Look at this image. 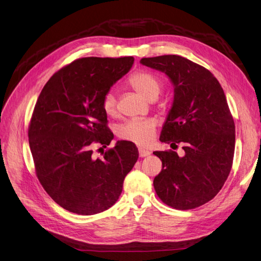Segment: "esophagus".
I'll return each mask as SVG.
<instances>
[{
	"label": "esophagus",
	"mask_w": 261,
	"mask_h": 261,
	"mask_svg": "<svg viewBox=\"0 0 261 261\" xmlns=\"http://www.w3.org/2000/svg\"><path fill=\"white\" fill-rule=\"evenodd\" d=\"M138 151H139V155H140L141 158H145V156H148V155L151 154V152H150L149 150L144 149V148H139Z\"/></svg>",
	"instance_id": "1"
}]
</instances>
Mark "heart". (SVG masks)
I'll return each instance as SVG.
<instances>
[{"label": "heart", "mask_w": 261, "mask_h": 261, "mask_svg": "<svg viewBox=\"0 0 261 261\" xmlns=\"http://www.w3.org/2000/svg\"><path fill=\"white\" fill-rule=\"evenodd\" d=\"M129 84L145 99L150 100L159 96L162 84L159 78L149 72H138L129 78ZM102 108L108 115L116 112L117 101L113 90H109L103 97ZM118 136L140 146L149 145L155 135V123L152 120H129L118 127Z\"/></svg>", "instance_id": "heart-1"}]
</instances>
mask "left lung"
<instances>
[{"label":"left lung","mask_w":261,"mask_h":261,"mask_svg":"<svg viewBox=\"0 0 261 261\" xmlns=\"http://www.w3.org/2000/svg\"><path fill=\"white\" fill-rule=\"evenodd\" d=\"M140 64L164 73L173 85V102L160 141L184 154L154 151L162 171L153 179L159 198L179 210L208 202L230 174L235 148V125L224 91L208 69L179 55L144 58Z\"/></svg>","instance_id":"left-lung-1"}]
</instances>
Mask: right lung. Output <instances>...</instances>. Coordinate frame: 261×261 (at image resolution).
Returning <instances> with one entry per match:
<instances>
[{"label": "right lung", "instance_id": "right-lung-1", "mask_svg": "<svg viewBox=\"0 0 261 261\" xmlns=\"http://www.w3.org/2000/svg\"><path fill=\"white\" fill-rule=\"evenodd\" d=\"M133 64L132 57L78 59L55 73L38 98L28 130L37 176L70 212L91 216L112 207L138 159L127 140H118L100 159L91 150L93 143L110 145L114 137L102 101Z\"/></svg>", "mask_w": 261, "mask_h": 261}]
</instances>
